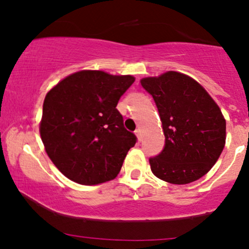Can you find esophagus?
I'll use <instances>...</instances> for the list:
<instances>
[{
    "mask_svg": "<svg viewBox=\"0 0 249 249\" xmlns=\"http://www.w3.org/2000/svg\"><path fill=\"white\" fill-rule=\"evenodd\" d=\"M134 134H136V136H137V141L141 142L142 141V131L138 128V130L134 131Z\"/></svg>",
    "mask_w": 249,
    "mask_h": 249,
    "instance_id": "34e87169",
    "label": "esophagus"
}]
</instances>
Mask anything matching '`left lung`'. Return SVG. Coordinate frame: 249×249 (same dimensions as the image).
<instances>
[{
	"mask_svg": "<svg viewBox=\"0 0 249 249\" xmlns=\"http://www.w3.org/2000/svg\"><path fill=\"white\" fill-rule=\"evenodd\" d=\"M153 97L165 134L160 154L150 159L157 178L185 185L204 177L226 142V119L210 93L192 77L167 71L141 79Z\"/></svg>",
	"mask_w": 249,
	"mask_h": 249,
	"instance_id": "left-lung-1",
	"label": "left lung"
}]
</instances>
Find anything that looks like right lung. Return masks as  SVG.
I'll use <instances>...</instances> for the list:
<instances>
[{"label":"right lung","mask_w":249,"mask_h":249,"mask_svg":"<svg viewBox=\"0 0 249 249\" xmlns=\"http://www.w3.org/2000/svg\"><path fill=\"white\" fill-rule=\"evenodd\" d=\"M134 79L81 70L48 91L39 134L48 157L68 179L91 186L118 176L136 136L125 130L116 107Z\"/></svg>","instance_id":"1"}]
</instances>
